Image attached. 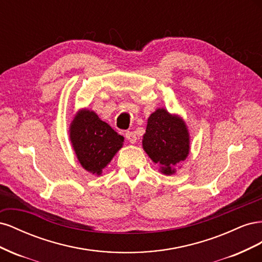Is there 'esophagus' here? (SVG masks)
<instances>
[{
  "mask_svg": "<svg viewBox=\"0 0 262 262\" xmlns=\"http://www.w3.org/2000/svg\"><path fill=\"white\" fill-rule=\"evenodd\" d=\"M125 139L128 140L130 143L134 144L137 142V140H138V137H137V134L134 133L133 131H126L125 132Z\"/></svg>",
  "mask_w": 262,
  "mask_h": 262,
  "instance_id": "1",
  "label": "esophagus"
}]
</instances>
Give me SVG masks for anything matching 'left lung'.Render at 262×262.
<instances>
[{"instance_id":"left-lung-1","label":"left lung","mask_w":262,"mask_h":262,"mask_svg":"<svg viewBox=\"0 0 262 262\" xmlns=\"http://www.w3.org/2000/svg\"><path fill=\"white\" fill-rule=\"evenodd\" d=\"M142 143L150 160L160 165L166 175L175 172L172 167L186 160L190 148L185 122L163 108L149 116Z\"/></svg>"}]
</instances>
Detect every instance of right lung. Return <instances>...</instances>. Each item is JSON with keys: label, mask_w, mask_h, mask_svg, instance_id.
I'll use <instances>...</instances> for the list:
<instances>
[{"label": "right lung", "mask_w": 262, "mask_h": 262, "mask_svg": "<svg viewBox=\"0 0 262 262\" xmlns=\"http://www.w3.org/2000/svg\"><path fill=\"white\" fill-rule=\"evenodd\" d=\"M70 139L81 165L95 175H100L123 144V137L90 110L75 116Z\"/></svg>", "instance_id": "obj_1"}]
</instances>
